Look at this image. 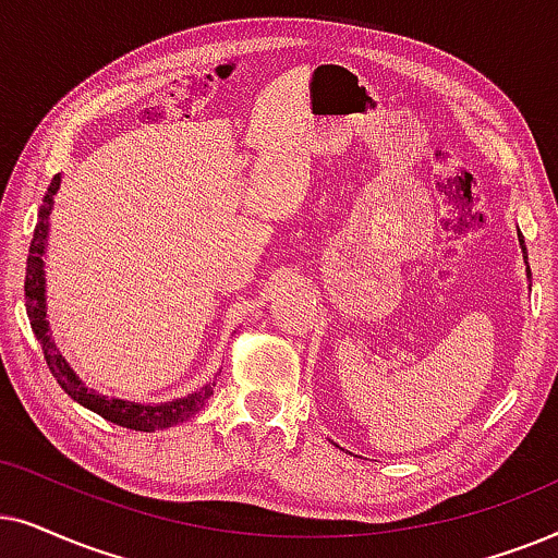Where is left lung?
Here are the masks:
<instances>
[{"label":"left lung","instance_id":"left-lung-1","mask_svg":"<svg viewBox=\"0 0 558 558\" xmlns=\"http://www.w3.org/2000/svg\"><path fill=\"white\" fill-rule=\"evenodd\" d=\"M521 247H523V255H525V244H523V234H521ZM525 259H529V257H525ZM529 275H531V270H529Z\"/></svg>","mask_w":558,"mask_h":558}]
</instances>
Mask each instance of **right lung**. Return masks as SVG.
<instances>
[{
  "mask_svg": "<svg viewBox=\"0 0 558 558\" xmlns=\"http://www.w3.org/2000/svg\"><path fill=\"white\" fill-rule=\"evenodd\" d=\"M61 185V175L53 178L50 189L46 193V206H43L40 214H37V225L33 232V242H29V255H27V267H25V308L29 326H33L37 344L43 349V356H46L48 369L53 373L58 385L69 392V396L76 400V403L86 405L88 411L99 413L101 418L122 428L132 430H162L170 428L173 423H181L191 418L193 413H198L204 408L206 400L214 396V388L217 383L204 385L198 392H191L189 398L170 400V403L162 405H140L130 403V400H117V398H104L96 396L94 390L84 388V383L73 375V369L65 365V360L58 352L53 339L48 337V322H46V280H43V252H46V234H48V217L50 206H53V196Z\"/></svg>",
  "mask_w": 558,
  "mask_h": 558,
  "instance_id": "obj_1",
  "label": "right lung"
}]
</instances>
